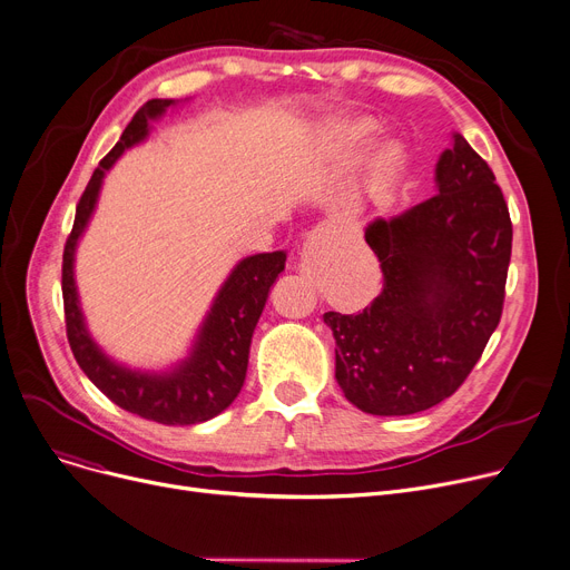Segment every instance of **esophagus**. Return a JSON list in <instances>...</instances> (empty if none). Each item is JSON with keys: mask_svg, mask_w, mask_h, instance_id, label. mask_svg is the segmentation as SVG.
I'll return each mask as SVG.
<instances>
[{"mask_svg": "<svg viewBox=\"0 0 570 570\" xmlns=\"http://www.w3.org/2000/svg\"><path fill=\"white\" fill-rule=\"evenodd\" d=\"M304 257H306V248H304Z\"/></svg>", "mask_w": 570, "mask_h": 570, "instance_id": "1", "label": "esophagus"}]
</instances>
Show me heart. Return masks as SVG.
Instances as JSON below:
<instances>
[{
    "label": "heart",
    "mask_w": 570,
    "mask_h": 570,
    "mask_svg": "<svg viewBox=\"0 0 570 570\" xmlns=\"http://www.w3.org/2000/svg\"><path fill=\"white\" fill-rule=\"evenodd\" d=\"M367 130H371V126H367V124H361V126L354 128L356 136H365ZM397 160H400V154H397V149L393 145L380 147L371 158H367V167H365L367 184H373V186L386 184L393 177V173H395Z\"/></svg>",
    "instance_id": "heart-1"
}]
</instances>
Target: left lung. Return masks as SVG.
I'll return each mask as SVG.
<instances>
[{
  "instance_id": "left-lung-1",
  "label": "left lung",
  "mask_w": 570,
  "mask_h": 570,
  "mask_svg": "<svg viewBox=\"0 0 570 570\" xmlns=\"http://www.w3.org/2000/svg\"><path fill=\"white\" fill-rule=\"evenodd\" d=\"M384 285L358 315L324 313L336 380L361 412L407 416L453 395L501 320L513 225L490 165L460 132L438 195L367 225Z\"/></svg>"
}]
</instances>
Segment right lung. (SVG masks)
Listing matches in <instances>:
<instances>
[{
	"mask_svg": "<svg viewBox=\"0 0 570 570\" xmlns=\"http://www.w3.org/2000/svg\"><path fill=\"white\" fill-rule=\"evenodd\" d=\"M175 104L173 98H151L130 119L112 151L98 163L76 209L73 229L63 246L61 294L66 315V336L82 373L104 391L115 405L142 419L165 425H193L220 414L239 395L246 371L253 331L264 311L272 285L285 269L283 250L259 253L242 259L225 285L197 333L190 356L173 373H136L110 361L91 341L78 304L73 257L78 239L96 207L100 184L124 149L147 138L149 119L160 117Z\"/></svg>",
	"mask_w": 570,
	"mask_h": 570,
	"instance_id": "right-lung-1",
	"label": "right lung"
}]
</instances>
